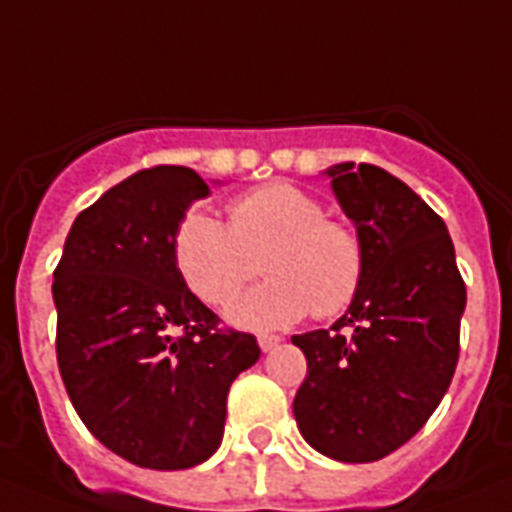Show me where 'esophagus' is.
<instances>
[{
	"label": "esophagus",
	"mask_w": 512,
	"mask_h": 512,
	"mask_svg": "<svg viewBox=\"0 0 512 512\" xmlns=\"http://www.w3.org/2000/svg\"><path fill=\"white\" fill-rule=\"evenodd\" d=\"M257 342H260V348L265 350V353H270V350L281 345L283 337L281 335H260V337H257Z\"/></svg>",
	"instance_id": "esophagus-1"
}]
</instances>
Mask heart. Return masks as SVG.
Here are the masks:
<instances>
[{"instance_id":"obj_1","label":"heart","mask_w":512,"mask_h":512,"mask_svg":"<svg viewBox=\"0 0 512 512\" xmlns=\"http://www.w3.org/2000/svg\"><path fill=\"white\" fill-rule=\"evenodd\" d=\"M229 221L190 208L175 231V262L190 291L211 306L229 304L257 273L268 281L239 296L229 319L247 330H275L314 317H337L366 275V244L353 224L332 219L322 201L291 182H268L237 195Z\"/></svg>"}]
</instances>
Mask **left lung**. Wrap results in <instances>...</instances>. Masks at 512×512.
<instances>
[{"label": "left lung", "mask_w": 512, "mask_h": 512, "mask_svg": "<svg viewBox=\"0 0 512 512\" xmlns=\"http://www.w3.org/2000/svg\"><path fill=\"white\" fill-rule=\"evenodd\" d=\"M366 244V275L330 330L293 335L306 379L293 415L311 448L379 461L428 422L459 363L466 286L443 219L373 164L327 170Z\"/></svg>", "instance_id": "1"}]
</instances>
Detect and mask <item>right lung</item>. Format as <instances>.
I'll return each mask as SVG.
<instances>
[{
    "label": "right lung",
    "mask_w": 512,
    "mask_h": 512,
    "mask_svg": "<svg viewBox=\"0 0 512 512\" xmlns=\"http://www.w3.org/2000/svg\"><path fill=\"white\" fill-rule=\"evenodd\" d=\"M206 195L190 167L136 172L79 213L53 270L66 394L97 441L141 469L206 461L231 384L260 358L255 335L224 327L175 262L177 226Z\"/></svg>",
    "instance_id": "1"
}]
</instances>
